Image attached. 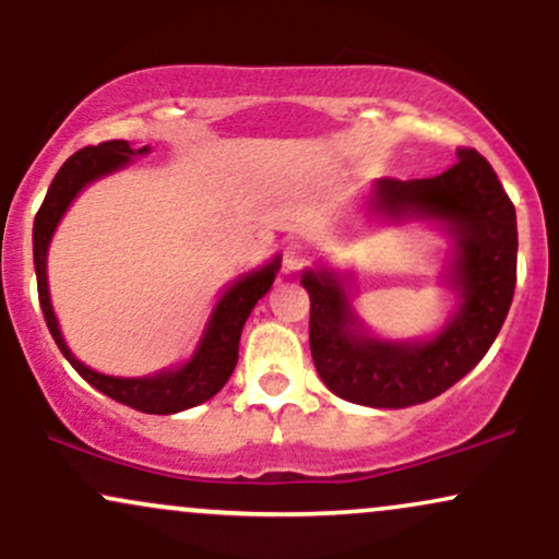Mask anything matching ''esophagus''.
Returning a JSON list of instances; mask_svg holds the SVG:
<instances>
[{
    "mask_svg": "<svg viewBox=\"0 0 559 559\" xmlns=\"http://www.w3.org/2000/svg\"><path fill=\"white\" fill-rule=\"evenodd\" d=\"M307 247L301 241H286L284 243V267L286 271H299L307 262Z\"/></svg>",
    "mask_w": 559,
    "mask_h": 559,
    "instance_id": "34e87169",
    "label": "esophagus"
}]
</instances>
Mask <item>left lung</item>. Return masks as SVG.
Segmentation results:
<instances>
[{"label":"left lung","mask_w":559,"mask_h":559,"mask_svg":"<svg viewBox=\"0 0 559 559\" xmlns=\"http://www.w3.org/2000/svg\"><path fill=\"white\" fill-rule=\"evenodd\" d=\"M376 213L402 221L426 217L454 239L447 278L460 305L426 342H383L352 310L346 278L318 267L301 273L310 294V352L333 394L365 407L400 409L439 396L484 360L515 294L518 223L497 173L476 150L433 178H378Z\"/></svg>","instance_id":"left-lung-1"}]
</instances>
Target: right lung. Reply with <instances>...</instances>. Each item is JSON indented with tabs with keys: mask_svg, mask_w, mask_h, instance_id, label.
<instances>
[{
	"mask_svg": "<svg viewBox=\"0 0 559 559\" xmlns=\"http://www.w3.org/2000/svg\"><path fill=\"white\" fill-rule=\"evenodd\" d=\"M150 146L141 150H131L128 141H102L99 146H83L68 163L57 170L55 181L49 183L47 197H44L41 207H38L34 221V265H36V284H38V301H41L44 320L47 329L52 333L55 344L66 355V360L79 370L83 381L92 383L102 394L110 400L128 404V407L139 409V413L150 415H173L181 409L197 407V404L207 402L217 391L226 386V381L234 373L236 362H239V338L241 329L247 323L249 312L254 310L258 299L267 294L273 286L275 273H278L281 260L275 258L267 262L260 271L241 275L234 286L223 294L217 301L210 318L207 331H204L202 342H199L194 357L178 370H159L155 376L144 378H115L96 373V370L83 365L73 352L68 349L66 338H62L60 325H57L52 301H49V286H47V252L49 241H52L57 223L62 221L66 210L70 207L79 191L86 183L96 181V178L107 176L126 168L133 155H146Z\"/></svg>",
	"mask_w": 559,
	"mask_h": 559,
	"instance_id": "add662e5",
	"label": "right lung"
}]
</instances>
